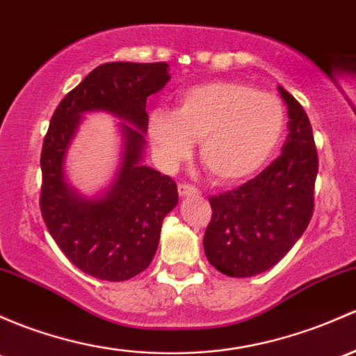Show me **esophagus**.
<instances>
[{"instance_id":"1","label":"esophagus","mask_w":356,"mask_h":356,"mask_svg":"<svg viewBox=\"0 0 356 356\" xmlns=\"http://www.w3.org/2000/svg\"><path fill=\"white\" fill-rule=\"evenodd\" d=\"M179 196L189 197V196H200V191L191 184H179Z\"/></svg>"}]
</instances>
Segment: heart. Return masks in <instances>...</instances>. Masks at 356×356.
Here are the masks:
<instances>
[{"label": "heart", "instance_id": "obj_1", "mask_svg": "<svg viewBox=\"0 0 356 356\" xmlns=\"http://www.w3.org/2000/svg\"><path fill=\"white\" fill-rule=\"evenodd\" d=\"M286 115L282 100L237 80L186 88L175 111L153 109L148 138L159 159L175 167L200 141V162L222 186L238 184L264 167L280 145Z\"/></svg>", "mask_w": 356, "mask_h": 356}]
</instances>
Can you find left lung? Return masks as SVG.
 <instances>
[{
  "label": "left lung",
  "instance_id": "1",
  "mask_svg": "<svg viewBox=\"0 0 356 356\" xmlns=\"http://www.w3.org/2000/svg\"><path fill=\"white\" fill-rule=\"evenodd\" d=\"M288 136L282 155L252 181L209 197L213 215L203 245L209 264L232 278L268 271L302 237L314 211L317 149L300 104L283 87Z\"/></svg>",
  "mask_w": 356,
  "mask_h": 356
}]
</instances>
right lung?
Returning a JSON list of instances; mask_svg holds the SVG:
<instances>
[{
    "label": "right lung",
    "instance_id": "1",
    "mask_svg": "<svg viewBox=\"0 0 356 356\" xmlns=\"http://www.w3.org/2000/svg\"><path fill=\"white\" fill-rule=\"evenodd\" d=\"M170 80L167 63H106L59 102L42 145L40 211L71 263L93 278L124 282L152 263L162 222L177 207V186L145 165L147 99ZM107 111L120 119L122 153L111 186L85 197L69 184L65 156L83 115Z\"/></svg>",
    "mask_w": 356,
    "mask_h": 356
}]
</instances>
